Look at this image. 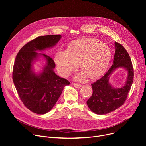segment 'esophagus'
Segmentation results:
<instances>
[{"label":"esophagus","instance_id":"obj_1","mask_svg":"<svg viewBox=\"0 0 146 146\" xmlns=\"http://www.w3.org/2000/svg\"><path fill=\"white\" fill-rule=\"evenodd\" d=\"M73 86H74L75 87H76V88H80L81 86V84H77V83H75V82L73 83Z\"/></svg>","mask_w":146,"mask_h":146}]
</instances>
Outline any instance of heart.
Returning a JSON list of instances; mask_svg holds the SVG:
<instances>
[{"instance_id": "b5f03b06", "label": "heart", "mask_w": 146, "mask_h": 146, "mask_svg": "<svg viewBox=\"0 0 146 146\" xmlns=\"http://www.w3.org/2000/svg\"><path fill=\"white\" fill-rule=\"evenodd\" d=\"M111 58V50L101 41L91 38L77 40L70 44L68 50L59 49L54 56L57 70L62 76L75 71L80 62V67L90 78H96L106 70ZM84 73L77 76L82 80Z\"/></svg>"}]
</instances>
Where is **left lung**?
<instances>
[{
    "label": "left lung",
    "mask_w": 146,
    "mask_h": 146,
    "mask_svg": "<svg viewBox=\"0 0 146 146\" xmlns=\"http://www.w3.org/2000/svg\"><path fill=\"white\" fill-rule=\"evenodd\" d=\"M115 52L112 66L100 79L91 84L92 96L87 101L90 110L97 114H106L115 110L125 102L134 77V70L129 54L123 46L115 42ZM123 67L128 70L126 85L120 89L113 88L108 82L111 73L115 68Z\"/></svg>",
    "instance_id": "obj_1"
}]
</instances>
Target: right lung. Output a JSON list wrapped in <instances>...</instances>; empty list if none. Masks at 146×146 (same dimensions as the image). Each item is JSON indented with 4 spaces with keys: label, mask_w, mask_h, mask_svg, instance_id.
Here are the masks:
<instances>
[{
    "label": "right lung",
    "mask_w": 146,
    "mask_h": 146,
    "mask_svg": "<svg viewBox=\"0 0 146 146\" xmlns=\"http://www.w3.org/2000/svg\"><path fill=\"white\" fill-rule=\"evenodd\" d=\"M60 37L56 35L35 38L20 49L14 61L12 77L18 96L24 106L36 114H44L50 111L65 86L70 84L68 80L55 73V64L50 56L36 52L55 46ZM40 54L46 58L47 65L42 73L37 75L32 72L31 65Z\"/></svg>",
    "instance_id": "add662e5"
}]
</instances>
